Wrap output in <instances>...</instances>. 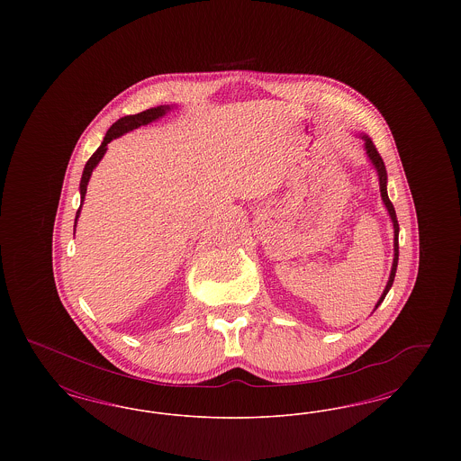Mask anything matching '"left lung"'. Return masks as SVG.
Listing matches in <instances>:
<instances>
[{
    "label": "left lung",
    "instance_id": "8db88e82",
    "mask_svg": "<svg viewBox=\"0 0 461 461\" xmlns=\"http://www.w3.org/2000/svg\"><path fill=\"white\" fill-rule=\"evenodd\" d=\"M363 140H365V150H366V154H368V157H370V160H372V164L375 166L376 173H378L380 195H382V200H384V203H385V207H387V211H389V216H391L393 224H394V261H393V269H391V276H389V282H387V285H385V290H384L382 297L378 299V303H376V306H375V309H376V307L380 306V304L384 303V299H385L387 292L391 290V286H393V284H394L395 269H397V259H399V222H397V218H395L394 205H393V202L389 200V195H387V171H385V164H384L382 157H380V154H378V150L375 149V145H373L372 140H370L366 134H363Z\"/></svg>",
    "mask_w": 461,
    "mask_h": 461
}]
</instances>
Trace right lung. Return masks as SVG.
<instances>
[{
    "instance_id": "1",
    "label": "right lung",
    "mask_w": 461,
    "mask_h": 461,
    "mask_svg": "<svg viewBox=\"0 0 461 461\" xmlns=\"http://www.w3.org/2000/svg\"><path fill=\"white\" fill-rule=\"evenodd\" d=\"M167 110H171L169 105H160V107H154V109L143 110V112L134 113V115L121 117L119 121H115V122L110 126V130L107 131V134H105L102 145L98 147V150H96L95 154L89 157V160L86 162V166H85L83 177H81V185H79V190H81V205H83V202H85V195H86V188H88V181L89 177H91V173H93V169L98 166V162L102 160V157L107 152V145H109L110 141L115 140V138H119V136L124 134V132L132 131V130H136V128H140V126H145V124L154 122L158 117H162ZM81 205H79V209H77V212H76V222H77V218H79V214H81Z\"/></svg>"
}]
</instances>
